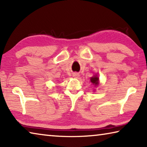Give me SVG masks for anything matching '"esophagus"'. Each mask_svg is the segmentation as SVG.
<instances>
[{"label":"esophagus","mask_w":147,"mask_h":147,"mask_svg":"<svg viewBox=\"0 0 147 147\" xmlns=\"http://www.w3.org/2000/svg\"><path fill=\"white\" fill-rule=\"evenodd\" d=\"M73 76L74 78H78L79 76V74L78 73H74L73 74Z\"/></svg>","instance_id":"esophagus-1"}]
</instances>
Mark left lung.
<instances>
[{
	"instance_id": "obj_1",
	"label": "left lung",
	"mask_w": 147,
	"mask_h": 147,
	"mask_svg": "<svg viewBox=\"0 0 147 147\" xmlns=\"http://www.w3.org/2000/svg\"><path fill=\"white\" fill-rule=\"evenodd\" d=\"M91 82L92 84H94V85L96 86L98 84V77L96 76H94L93 77L91 78Z\"/></svg>"
}]
</instances>
